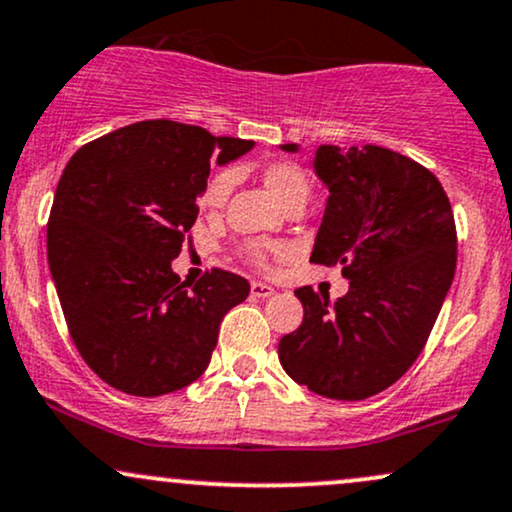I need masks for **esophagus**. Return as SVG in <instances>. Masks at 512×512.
Wrapping results in <instances>:
<instances>
[{"label": "esophagus", "mask_w": 512, "mask_h": 512, "mask_svg": "<svg viewBox=\"0 0 512 512\" xmlns=\"http://www.w3.org/2000/svg\"><path fill=\"white\" fill-rule=\"evenodd\" d=\"M250 293L255 295V298H272V295L276 293L272 286H267V283H260V281H255L250 286Z\"/></svg>", "instance_id": "obj_1"}]
</instances>
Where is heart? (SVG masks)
<instances>
[{"label": "heart", "instance_id": "heart-1", "mask_svg": "<svg viewBox=\"0 0 512 512\" xmlns=\"http://www.w3.org/2000/svg\"><path fill=\"white\" fill-rule=\"evenodd\" d=\"M260 178L267 188V193L279 202L281 207H293V205H305L307 195H310L312 183L310 176L303 166L295 162H286V159H279V162H269L262 166ZM231 193V174L229 171H219V174L212 176V181L207 183L205 195H202V202L207 207L217 209L224 205V200ZM291 248L283 243L276 245H248L245 248V257L255 264L257 269H269L272 267L274 257H286Z\"/></svg>", "mask_w": 512, "mask_h": 512}]
</instances>
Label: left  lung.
Listing matches in <instances>:
<instances>
[{
	"label": "left lung",
	"instance_id": "1",
	"mask_svg": "<svg viewBox=\"0 0 512 512\" xmlns=\"http://www.w3.org/2000/svg\"><path fill=\"white\" fill-rule=\"evenodd\" d=\"M315 169L331 195L310 260L341 267L350 288L334 305L312 286L295 291L305 317L279 341V360L319 396L362 400L422 353L453 283L458 233L446 190L415 159L322 145Z\"/></svg>",
	"mask_w": 512,
	"mask_h": 512
}]
</instances>
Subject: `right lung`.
Here are the masks:
<instances>
[{
    "instance_id": "obj_1",
    "label": "right lung",
    "mask_w": 512,
    "mask_h": 512,
    "mask_svg": "<svg viewBox=\"0 0 512 512\" xmlns=\"http://www.w3.org/2000/svg\"><path fill=\"white\" fill-rule=\"evenodd\" d=\"M255 145L169 119L90 140L69 159L47 221V260L80 357L109 386L162 396L205 372L219 324L250 283L214 267L171 272L197 219L209 159Z\"/></svg>"
}]
</instances>
